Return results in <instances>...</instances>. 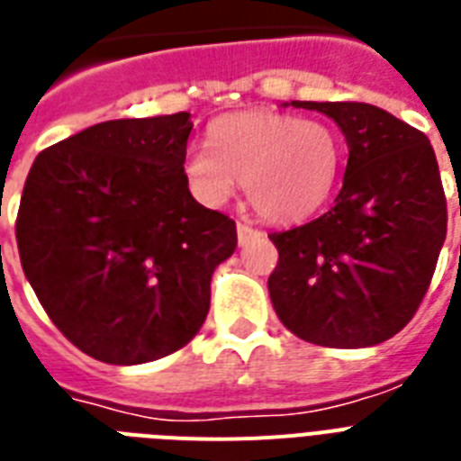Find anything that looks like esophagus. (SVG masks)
Instances as JSON below:
<instances>
[{"label":"esophagus","mask_w":461,"mask_h":461,"mask_svg":"<svg viewBox=\"0 0 461 461\" xmlns=\"http://www.w3.org/2000/svg\"><path fill=\"white\" fill-rule=\"evenodd\" d=\"M259 230H254L248 223H238V242H240V245H248V242H252L254 238H259Z\"/></svg>","instance_id":"34e87169"}]
</instances>
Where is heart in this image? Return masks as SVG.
<instances>
[{"label": "heart", "instance_id": "b5f03b06", "mask_svg": "<svg viewBox=\"0 0 461 461\" xmlns=\"http://www.w3.org/2000/svg\"><path fill=\"white\" fill-rule=\"evenodd\" d=\"M340 164V135L323 121L242 112L213 121L209 147H190L183 173L207 207L226 204L242 183L261 219L297 223L326 204Z\"/></svg>", "mask_w": 461, "mask_h": 461}]
</instances>
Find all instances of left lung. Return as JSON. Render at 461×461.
<instances>
[{"label":"left lung","mask_w":461,"mask_h":461,"mask_svg":"<svg viewBox=\"0 0 461 461\" xmlns=\"http://www.w3.org/2000/svg\"><path fill=\"white\" fill-rule=\"evenodd\" d=\"M290 104L333 119L349 154L333 207L268 235L278 248L271 304L302 340L371 348L410 323L436 271L447 233L436 152L423 132L378 106Z\"/></svg>","instance_id":"8db88e82"}]
</instances>
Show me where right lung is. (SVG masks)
I'll return each mask as SVG.
<instances>
[{"mask_svg":"<svg viewBox=\"0 0 461 461\" xmlns=\"http://www.w3.org/2000/svg\"><path fill=\"white\" fill-rule=\"evenodd\" d=\"M190 113L104 121L32 161L16 219L21 267L61 333L99 362L171 355L207 319L212 276L235 252L183 159Z\"/></svg>","mask_w":461,"mask_h":461,"instance_id":"obj_1","label":"right lung"}]
</instances>
